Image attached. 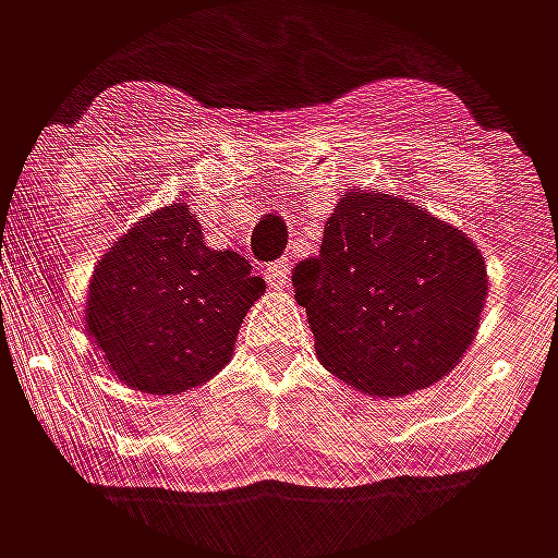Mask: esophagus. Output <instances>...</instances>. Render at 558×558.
I'll return each mask as SVG.
<instances>
[{
    "label": "esophagus",
    "mask_w": 558,
    "mask_h": 558,
    "mask_svg": "<svg viewBox=\"0 0 558 558\" xmlns=\"http://www.w3.org/2000/svg\"><path fill=\"white\" fill-rule=\"evenodd\" d=\"M264 276L269 279L272 289H282L289 282V260H276V264H266Z\"/></svg>",
    "instance_id": "obj_1"
}]
</instances>
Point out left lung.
<instances>
[{
	"mask_svg": "<svg viewBox=\"0 0 558 558\" xmlns=\"http://www.w3.org/2000/svg\"><path fill=\"white\" fill-rule=\"evenodd\" d=\"M323 364L371 396H408L468 351L484 298V254L464 232L392 194L349 191L317 257L292 272Z\"/></svg>",
	"mask_w": 558,
	"mask_h": 558,
	"instance_id": "8db88e82",
	"label": "left lung"
}]
</instances>
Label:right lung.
I'll use <instances>...</instances> for the list:
<instances>
[{"label": "right lung", "instance_id": "obj_1", "mask_svg": "<svg viewBox=\"0 0 558 558\" xmlns=\"http://www.w3.org/2000/svg\"><path fill=\"white\" fill-rule=\"evenodd\" d=\"M266 282L235 251H213L184 204L150 213L94 269L87 332L109 371L150 396L207 383Z\"/></svg>", "mask_w": 558, "mask_h": 558}]
</instances>
